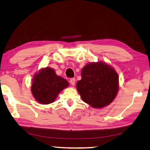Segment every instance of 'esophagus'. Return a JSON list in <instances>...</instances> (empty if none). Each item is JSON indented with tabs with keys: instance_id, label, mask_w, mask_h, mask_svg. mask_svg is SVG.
<instances>
[{
	"instance_id": "esophagus-1",
	"label": "esophagus",
	"mask_w": 150,
	"mask_h": 150,
	"mask_svg": "<svg viewBox=\"0 0 150 150\" xmlns=\"http://www.w3.org/2000/svg\"><path fill=\"white\" fill-rule=\"evenodd\" d=\"M69 82H70V83L71 84V85H75V78H71V79H70V80H69Z\"/></svg>"
}]
</instances>
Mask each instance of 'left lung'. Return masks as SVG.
Returning a JSON list of instances; mask_svg holds the SVG:
<instances>
[{
	"label": "left lung",
	"instance_id": "8db88e82",
	"mask_svg": "<svg viewBox=\"0 0 150 150\" xmlns=\"http://www.w3.org/2000/svg\"><path fill=\"white\" fill-rule=\"evenodd\" d=\"M77 89L81 98L95 108H102L112 102L118 90V76L112 67L103 62L91 63L81 71Z\"/></svg>",
	"mask_w": 150,
	"mask_h": 150
}]
</instances>
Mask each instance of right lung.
I'll return each instance as SVG.
<instances>
[{
	"label": "right lung",
	"instance_id": "add662e5",
	"mask_svg": "<svg viewBox=\"0 0 150 150\" xmlns=\"http://www.w3.org/2000/svg\"><path fill=\"white\" fill-rule=\"evenodd\" d=\"M68 86V82L57 75L54 69L46 67L35 75L32 92L36 101L42 104L53 102L62 90Z\"/></svg>",
	"mask_w": 150,
	"mask_h": 150
}]
</instances>
